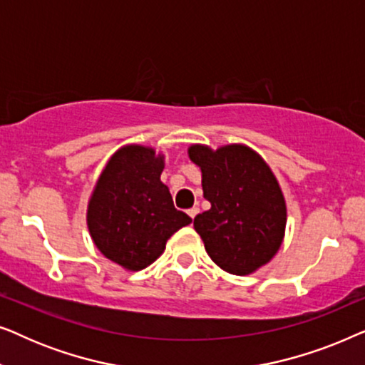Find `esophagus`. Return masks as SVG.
Masks as SVG:
<instances>
[{"label":"esophagus","mask_w":365,"mask_h":365,"mask_svg":"<svg viewBox=\"0 0 365 365\" xmlns=\"http://www.w3.org/2000/svg\"><path fill=\"white\" fill-rule=\"evenodd\" d=\"M187 214L194 219V217H196L197 214H199V207H191V209H189V211H187Z\"/></svg>","instance_id":"esophagus-1"}]
</instances>
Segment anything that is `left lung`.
<instances>
[{
    "mask_svg": "<svg viewBox=\"0 0 365 365\" xmlns=\"http://www.w3.org/2000/svg\"><path fill=\"white\" fill-rule=\"evenodd\" d=\"M201 168L204 197L211 209L194 217L209 257L224 271L246 276L267 264L281 247L286 202L262 158L241 144L189 148Z\"/></svg>",
    "mask_w": 365,
    "mask_h": 365,
    "instance_id": "1",
    "label": "left lung"
}]
</instances>
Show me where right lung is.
Wrapping results in <instances>:
<instances>
[{
	"mask_svg": "<svg viewBox=\"0 0 365 365\" xmlns=\"http://www.w3.org/2000/svg\"><path fill=\"white\" fill-rule=\"evenodd\" d=\"M164 163L154 149L126 146L109 159L88 207V227L96 247L129 271H141L161 256L166 241L191 224L174 207L161 182Z\"/></svg>",
	"mask_w": 365,
	"mask_h": 365,
	"instance_id": "1",
	"label": "right lung"
}]
</instances>
